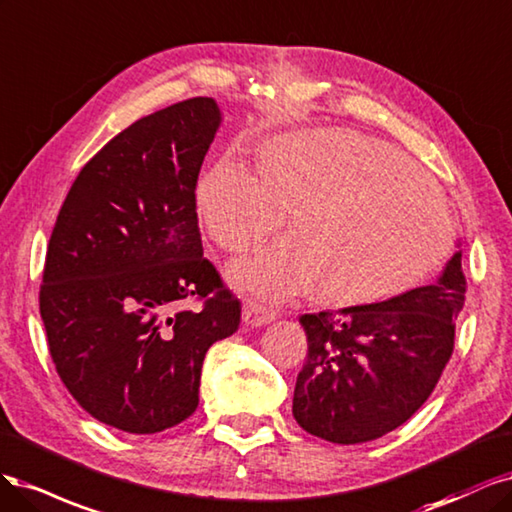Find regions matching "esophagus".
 Listing matches in <instances>:
<instances>
[{
    "label": "esophagus",
    "instance_id": "esophagus-1",
    "mask_svg": "<svg viewBox=\"0 0 512 512\" xmlns=\"http://www.w3.org/2000/svg\"><path fill=\"white\" fill-rule=\"evenodd\" d=\"M242 321L246 325H251V327H261V325H268V323L274 321V312H268V310H263L257 304L246 302L242 306Z\"/></svg>",
    "mask_w": 512,
    "mask_h": 512
}]
</instances>
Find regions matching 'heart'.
I'll return each mask as SVG.
<instances>
[{"mask_svg": "<svg viewBox=\"0 0 512 512\" xmlns=\"http://www.w3.org/2000/svg\"><path fill=\"white\" fill-rule=\"evenodd\" d=\"M197 214L225 251L268 238L293 210V234L236 259L227 278L261 304L315 291L368 302L434 272L455 236L430 178L387 142L351 129H310L263 146L261 172L219 157L197 180Z\"/></svg>", "mask_w": 512, "mask_h": 512, "instance_id": "obj_1", "label": "heart"}]
</instances>
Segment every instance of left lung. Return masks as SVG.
I'll list each match as a JSON object with an SVG mask.
<instances>
[{
    "label": "left lung",
    "mask_w": 512,
    "mask_h": 512,
    "mask_svg": "<svg viewBox=\"0 0 512 512\" xmlns=\"http://www.w3.org/2000/svg\"><path fill=\"white\" fill-rule=\"evenodd\" d=\"M464 300L457 251L434 285L302 315L308 355L293 391L295 421L336 444L376 440L400 427L430 398L451 359Z\"/></svg>",
    "instance_id": "obj_1"
}]
</instances>
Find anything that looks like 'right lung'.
I'll return each mask as SVG.
<instances>
[{"label":"right lung","mask_w":512,"mask_h":512,"mask_svg":"<svg viewBox=\"0 0 512 512\" xmlns=\"http://www.w3.org/2000/svg\"><path fill=\"white\" fill-rule=\"evenodd\" d=\"M219 125L217 102L193 97L123 129L76 176L48 242V351L74 400L121 432L191 417L206 351L240 325L195 212ZM191 297L205 300L200 311L179 308Z\"/></svg>","instance_id":"1"}]
</instances>
